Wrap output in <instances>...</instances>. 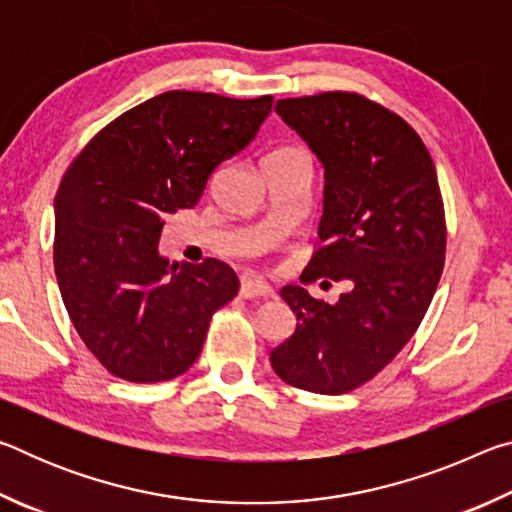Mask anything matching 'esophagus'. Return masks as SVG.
<instances>
[{
    "mask_svg": "<svg viewBox=\"0 0 512 512\" xmlns=\"http://www.w3.org/2000/svg\"><path fill=\"white\" fill-rule=\"evenodd\" d=\"M241 298H273L275 291L271 284H266L264 280H255V277H244L239 287Z\"/></svg>",
    "mask_w": 512,
    "mask_h": 512,
    "instance_id": "34e87169",
    "label": "esophagus"
}]
</instances>
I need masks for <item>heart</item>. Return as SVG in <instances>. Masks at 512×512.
<instances>
[{"label":"heart","mask_w":512,"mask_h":512,"mask_svg":"<svg viewBox=\"0 0 512 512\" xmlns=\"http://www.w3.org/2000/svg\"><path fill=\"white\" fill-rule=\"evenodd\" d=\"M277 153H289V151H277ZM300 153V151H298Z\"/></svg>","instance_id":"1"}]
</instances>
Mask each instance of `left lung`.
<instances>
[{
	"mask_svg": "<svg viewBox=\"0 0 512 512\" xmlns=\"http://www.w3.org/2000/svg\"><path fill=\"white\" fill-rule=\"evenodd\" d=\"M275 112L325 171L323 248L307 280H350L339 302L300 284L280 296L296 332L271 350L287 384L341 395L366 384L409 343L445 264V212L427 146L402 117L359 94L282 99Z\"/></svg>",
	"mask_w": 512,
	"mask_h": 512,
	"instance_id": "1",
	"label": "left lung"
}]
</instances>
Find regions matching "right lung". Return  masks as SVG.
Here are the masks:
<instances>
[{
  "instance_id": "obj_1",
  "label": "right lung",
  "mask_w": 512,
  "mask_h": 512,
  "mask_svg": "<svg viewBox=\"0 0 512 512\" xmlns=\"http://www.w3.org/2000/svg\"><path fill=\"white\" fill-rule=\"evenodd\" d=\"M273 97L164 92L108 124L67 169L54 201V266L81 341L115 377L167 381L201 354L239 280L221 259L169 264L167 214L189 210L223 160L255 140Z\"/></svg>"
}]
</instances>
